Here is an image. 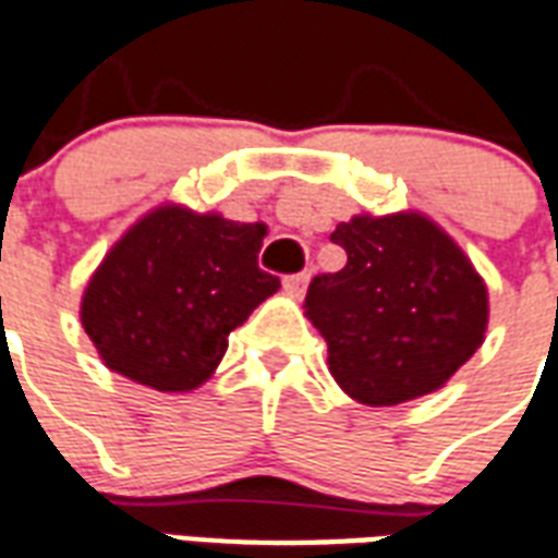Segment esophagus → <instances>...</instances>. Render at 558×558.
<instances>
[{"label": "esophagus", "instance_id": "obj_1", "mask_svg": "<svg viewBox=\"0 0 558 558\" xmlns=\"http://www.w3.org/2000/svg\"><path fill=\"white\" fill-rule=\"evenodd\" d=\"M284 291L288 294H294L300 296L303 291H306V284H308V274H294V276H284Z\"/></svg>", "mask_w": 558, "mask_h": 558}]
</instances>
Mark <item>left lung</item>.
I'll use <instances>...</instances> for the list:
<instances>
[{"mask_svg": "<svg viewBox=\"0 0 558 558\" xmlns=\"http://www.w3.org/2000/svg\"><path fill=\"white\" fill-rule=\"evenodd\" d=\"M329 240L348 264L312 279L306 315L336 384L368 408L440 389L485 339L487 288L473 264L418 214L353 217Z\"/></svg>", "mask_w": 558, "mask_h": 558, "instance_id": "left-lung-1", "label": "left lung"}]
</instances>
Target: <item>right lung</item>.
<instances>
[{
    "instance_id": "1",
    "label": "right lung",
    "mask_w": 558,
    "mask_h": 558,
    "mask_svg": "<svg viewBox=\"0 0 558 558\" xmlns=\"http://www.w3.org/2000/svg\"><path fill=\"white\" fill-rule=\"evenodd\" d=\"M264 226L160 207L118 240L83 296V327L112 372L160 392L214 374L229 332L279 291L258 267Z\"/></svg>"
}]
</instances>
